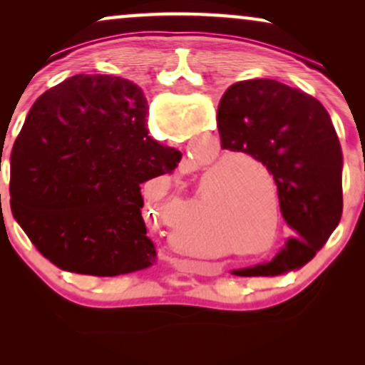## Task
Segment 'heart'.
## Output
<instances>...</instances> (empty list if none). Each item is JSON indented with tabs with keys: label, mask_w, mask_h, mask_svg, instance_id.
I'll return each mask as SVG.
<instances>
[{
	"label": "heart",
	"mask_w": 365,
	"mask_h": 365,
	"mask_svg": "<svg viewBox=\"0 0 365 365\" xmlns=\"http://www.w3.org/2000/svg\"><path fill=\"white\" fill-rule=\"evenodd\" d=\"M252 166L259 168L272 189V176L264 163L251 154L227 153L214 164V173L221 170L222 194L209 191V171L202 173L191 196L181 199L173 207V221L168 224V239L182 252H192L204 242L207 216H219L224 231L234 239L262 242L269 232V192L259 182Z\"/></svg>",
	"instance_id": "heart-1"
}]
</instances>
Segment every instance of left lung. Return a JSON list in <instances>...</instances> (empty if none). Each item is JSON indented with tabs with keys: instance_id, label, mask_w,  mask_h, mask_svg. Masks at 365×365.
I'll use <instances>...</instances> for the list:
<instances>
[{
	"instance_id": "left-lung-1",
	"label": "left lung",
	"mask_w": 365,
	"mask_h": 365,
	"mask_svg": "<svg viewBox=\"0 0 365 365\" xmlns=\"http://www.w3.org/2000/svg\"><path fill=\"white\" fill-rule=\"evenodd\" d=\"M222 149L251 154L274 176L292 236L272 261L234 276H281L311 261L342 216V149L326 108L274 79L239 81L219 103Z\"/></svg>"
}]
</instances>
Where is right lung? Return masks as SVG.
<instances>
[{"label":"right lung","instance_id":"right-lung-1","mask_svg":"<svg viewBox=\"0 0 365 365\" xmlns=\"http://www.w3.org/2000/svg\"><path fill=\"white\" fill-rule=\"evenodd\" d=\"M143 89L76 74L41 94L11 151V211L34 247L68 272L111 277L156 262L141 184L182 154L148 136Z\"/></svg>","mask_w":365,"mask_h":365}]
</instances>
